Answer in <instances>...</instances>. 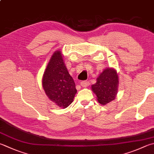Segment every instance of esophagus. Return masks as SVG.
Wrapping results in <instances>:
<instances>
[{
	"label": "esophagus",
	"mask_w": 154,
	"mask_h": 154,
	"mask_svg": "<svg viewBox=\"0 0 154 154\" xmlns=\"http://www.w3.org/2000/svg\"><path fill=\"white\" fill-rule=\"evenodd\" d=\"M90 85V82L88 81H82V82H80V86L82 87H85V88H86L88 87Z\"/></svg>",
	"instance_id": "esophagus-1"
}]
</instances>
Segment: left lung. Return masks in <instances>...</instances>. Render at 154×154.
<instances>
[{
  "instance_id": "8db88e82",
  "label": "left lung",
  "mask_w": 154,
  "mask_h": 154,
  "mask_svg": "<svg viewBox=\"0 0 154 154\" xmlns=\"http://www.w3.org/2000/svg\"><path fill=\"white\" fill-rule=\"evenodd\" d=\"M119 76L113 68H106L97 78V82L91 86L92 92L100 104L104 105L117 97L119 88Z\"/></svg>"
}]
</instances>
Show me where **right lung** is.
I'll use <instances>...</instances> for the list:
<instances>
[{"label": "right lung", "instance_id": "add662e5", "mask_svg": "<svg viewBox=\"0 0 154 154\" xmlns=\"http://www.w3.org/2000/svg\"><path fill=\"white\" fill-rule=\"evenodd\" d=\"M42 86L49 99L60 108L66 109L73 102L77 92L76 85L60 50L52 54L43 75Z\"/></svg>", "mask_w": 154, "mask_h": 154}]
</instances>
